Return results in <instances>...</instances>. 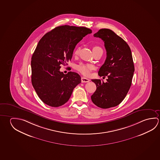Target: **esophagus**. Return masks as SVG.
Here are the masks:
<instances>
[{
    "label": "esophagus",
    "mask_w": 160,
    "mask_h": 160,
    "mask_svg": "<svg viewBox=\"0 0 160 160\" xmlns=\"http://www.w3.org/2000/svg\"><path fill=\"white\" fill-rule=\"evenodd\" d=\"M89 81H90V80L89 79H87V78H85L84 77L81 78V82H89Z\"/></svg>",
    "instance_id": "esophagus-1"
}]
</instances>
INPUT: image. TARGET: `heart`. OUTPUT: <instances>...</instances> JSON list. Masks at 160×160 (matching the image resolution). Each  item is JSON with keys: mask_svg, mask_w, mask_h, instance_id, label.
Segmentation results:
<instances>
[{"mask_svg": "<svg viewBox=\"0 0 160 160\" xmlns=\"http://www.w3.org/2000/svg\"><path fill=\"white\" fill-rule=\"evenodd\" d=\"M99 48H101L98 46H94L92 48V51H94L95 50H97V49H99ZM79 51H80V48H77L75 52H74V54L76 55H78L79 53ZM76 69L78 70V71L82 73V75H84L85 76H88L89 75V73L90 72V71H92V66L90 65H88V64H84V63H81L79 65L77 66L76 67Z\"/></svg>", "mask_w": 160, "mask_h": 160, "instance_id": "1", "label": "heart"}]
</instances>
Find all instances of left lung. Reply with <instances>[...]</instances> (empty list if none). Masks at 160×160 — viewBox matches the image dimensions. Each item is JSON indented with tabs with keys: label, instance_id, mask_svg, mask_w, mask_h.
Wrapping results in <instances>:
<instances>
[{
	"label": "left lung",
	"instance_id": "8db88e82",
	"mask_svg": "<svg viewBox=\"0 0 160 160\" xmlns=\"http://www.w3.org/2000/svg\"><path fill=\"white\" fill-rule=\"evenodd\" d=\"M104 42L107 58L98 75L108 77L107 82L92 79L97 89L92 102L102 109L117 106L125 98L132 84L134 71L131 48L127 42L109 29H100L94 34Z\"/></svg>",
	"mask_w": 160,
	"mask_h": 160
}]
</instances>
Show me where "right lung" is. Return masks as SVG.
I'll list each match as a JSON object with an SVG mask.
<instances>
[{"mask_svg": "<svg viewBox=\"0 0 160 160\" xmlns=\"http://www.w3.org/2000/svg\"><path fill=\"white\" fill-rule=\"evenodd\" d=\"M92 31L84 27L68 25L56 27L39 40L31 58L32 84L46 104L58 107L71 97L81 82L78 73L60 71L71 60L76 45Z\"/></svg>", "mask_w": 160, "mask_h": 160, "instance_id": "1", "label": "right lung"}]
</instances>
